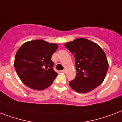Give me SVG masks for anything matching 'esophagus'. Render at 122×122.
Here are the masks:
<instances>
[{
    "label": "esophagus",
    "mask_w": 122,
    "mask_h": 122,
    "mask_svg": "<svg viewBox=\"0 0 122 122\" xmlns=\"http://www.w3.org/2000/svg\"><path fill=\"white\" fill-rule=\"evenodd\" d=\"M61 72H63V73H65V72H66V70H61Z\"/></svg>",
    "instance_id": "34e87169"
}]
</instances>
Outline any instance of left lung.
<instances>
[{"instance_id":"obj_1","label":"left lung","mask_w":122,"mask_h":122,"mask_svg":"<svg viewBox=\"0 0 122 122\" xmlns=\"http://www.w3.org/2000/svg\"><path fill=\"white\" fill-rule=\"evenodd\" d=\"M75 58L76 75L70 86L78 93L92 91L104 81L108 63L104 51L94 42L78 38L65 44Z\"/></svg>"}]
</instances>
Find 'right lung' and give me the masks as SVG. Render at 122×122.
<instances>
[{"instance_id": "add662e5", "label": "right lung", "mask_w": 122, "mask_h": 122, "mask_svg": "<svg viewBox=\"0 0 122 122\" xmlns=\"http://www.w3.org/2000/svg\"><path fill=\"white\" fill-rule=\"evenodd\" d=\"M57 48L56 44L42 40L26 42L19 48L14 68L24 84L35 90H44L51 85L57 75L51 60Z\"/></svg>"}]
</instances>
